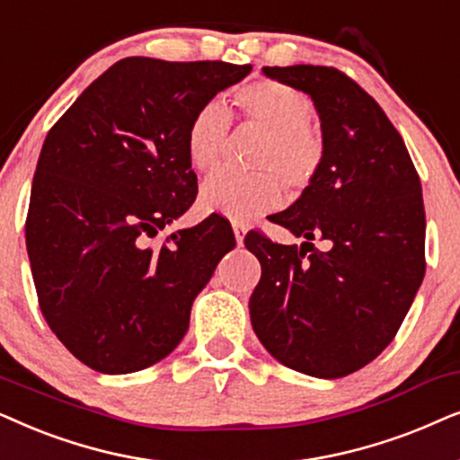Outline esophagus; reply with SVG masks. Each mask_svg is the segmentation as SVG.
I'll list each match as a JSON object with an SVG mask.
<instances>
[{
  "label": "esophagus",
  "mask_w": 460,
  "mask_h": 460,
  "mask_svg": "<svg viewBox=\"0 0 460 460\" xmlns=\"http://www.w3.org/2000/svg\"><path fill=\"white\" fill-rule=\"evenodd\" d=\"M234 234H235L237 246H242V243H243V235L248 234V226L242 225V223H234Z\"/></svg>",
  "instance_id": "34e87169"
}]
</instances>
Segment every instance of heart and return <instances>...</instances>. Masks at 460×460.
<instances>
[{
  "label": "heart",
  "instance_id": "1",
  "mask_svg": "<svg viewBox=\"0 0 460 460\" xmlns=\"http://www.w3.org/2000/svg\"><path fill=\"white\" fill-rule=\"evenodd\" d=\"M235 105L248 119L265 126L269 137L259 153L262 172L242 174L218 170L199 191L204 212L231 220H252L273 210L284 199L286 182L301 191L315 179L323 164V140L311 126V101L301 90L273 79L243 85L237 90ZM231 119L217 101L201 105L189 121L185 134L187 157L199 172L217 168L225 155Z\"/></svg>",
  "mask_w": 460,
  "mask_h": 460
}]
</instances>
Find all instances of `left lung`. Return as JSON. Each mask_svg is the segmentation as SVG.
Instances as JSON below:
<instances>
[{
    "label": "left lung",
    "instance_id": "left-lung-1",
    "mask_svg": "<svg viewBox=\"0 0 460 460\" xmlns=\"http://www.w3.org/2000/svg\"><path fill=\"white\" fill-rule=\"evenodd\" d=\"M311 96L322 119L323 164L273 223L303 243L250 231L261 262L250 320L288 368L341 378L394 341L425 278V206L406 145L368 92L332 66H262ZM326 239L320 253L310 243Z\"/></svg>",
    "mask_w": 460,
    "mask_h": 460
}]
</instances>
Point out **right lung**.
<instances>
[{"instance_id":"add662e5","label":"right lung","mask_w":460,"mask_h":460,"mask_svg":"<svg viewBox=\"0 0 460 460\" xmlns=\"http://www.w3.org/2000/svg\"><path fill=\"white\" fill-rule=\"evenodd\" d=\"M250 71L121 58L48 132L31 189L29 262L48 326L92 370L128 375L172 353L195 296L235 248L218 214L157 248L146 237L198 195L189 121Z\"/></svg>"}]
</instances>
